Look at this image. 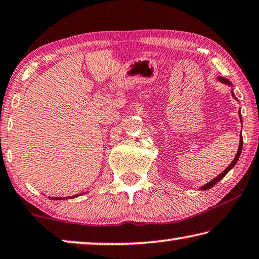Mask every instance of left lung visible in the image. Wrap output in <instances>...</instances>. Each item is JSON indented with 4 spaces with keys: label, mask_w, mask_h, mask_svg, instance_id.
I'll return each mask as SVG.
<instances>
[{
    "label": "left lung",
    "mask_w": 259,
    "mask_h": 259,
    "mask_svg": "<svg viewBox=\"0 0 259 259\" xmlns=\"http://www.w3.org/2000/svg\"><path fill=\"white\" fill-rule=\"evenodd\" d=\"M219 80L221 81V83H224V84L232 85V84H231V81H229L228 79H226V78H224V77H219ZM232 94H233V97H235V96H234V92H232ZM242 146H243V139H242V136H241V139H240V145H239V150H237V153H236L235 158H234V160L232 161L231 165H229L227 168H226V169L223 171V173H221V174H219L218 176H217L215 179H213L211 182L206 183V184H205V186H203L202 188H200V190H207V189H210V188H212L213 186H215V184L218 183L221 179L225 178V175L227 174L228 171L231 170L234 166H235V163L237 162V160H239L240 155H241V152H242Z\"/></svg>",
    "instance_id": "1"
}]
</instances>
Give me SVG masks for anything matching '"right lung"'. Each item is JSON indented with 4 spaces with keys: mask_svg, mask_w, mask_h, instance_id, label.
Listing matches in <instances>:
<instances>
[{
    "mask_svg": "<svg viewBox=\"0 0 259 259\" xmlns=\"http://www.w3.org/2000/svg\"><path fill=\"white\" fill-rule=\"evenodd\" d=\"M76 196H78V195H76ZM76 196H73V197H76ZM73 197H71V198H73ZM65 198H70V197H64V199ZM52 199H63V198H60V197H54V198H52Z\"/></svg>",
    "mask_w": 259,
    "mask_h": 259,
    "instance_id": "1",
    "label": "right lung"
}]
</instances>
